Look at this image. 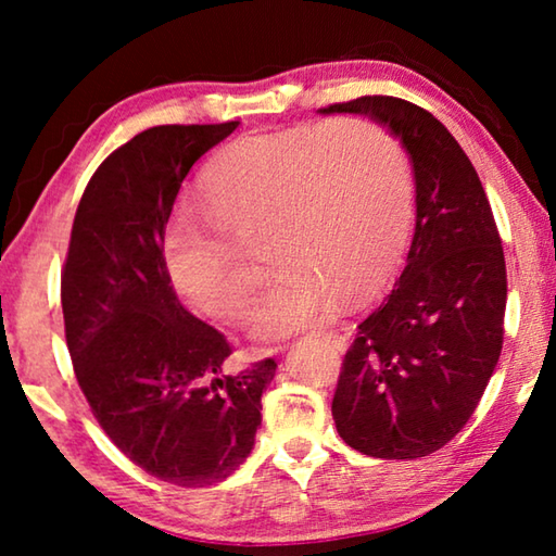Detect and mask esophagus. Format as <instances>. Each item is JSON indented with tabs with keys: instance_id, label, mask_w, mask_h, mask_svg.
<instances>
[{
	"instance_id": "34e87169",
	"label": "esophagus",
	"mask_w": 556,
	"mask_h": 556,
	"mask_svg": "<svg viewBox=\"0 0 556 556\" xmlns=\"http://www.w3.org/2000/svg\"><path fill=\"white\" fill-rule=\"evenodd\" d=\"M318 336H324L328 343H333V345L338 348V351H343V348L348 345V343H345V336H341V333H333V331H331V333H318Z\"/></svg>"
}]
</instances>
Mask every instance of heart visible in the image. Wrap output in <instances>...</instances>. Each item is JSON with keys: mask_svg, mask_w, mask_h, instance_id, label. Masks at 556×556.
I'll list each match as a JSON object with an SVG mask.
<instances>
[{"mask_svg": "<svg viewBox=\"0 0 556 556\" xmlns=\"http://www.w3.org/2000/svg\"><path fill=\"white\" fill-rule=\"evenodd\" d=\"M201 195L205 213L184 208L166 223V275L193 308L232 321L257 277L231 241L267 242L279 271L250 316L260 341L306 331L333 314L336 296L361 301L382 287L414 213L407 154L368 119L242 137L205 168Z\"/></svg>", "mask_w": 556, "mask_h": 556, "instance_id": "b5f03b06", "label": "heart"}]
</instances>
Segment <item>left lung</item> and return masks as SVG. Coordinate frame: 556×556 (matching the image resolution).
I'll return each instance as SVG.
<instances>
[{
    "instance_id": "1",
    "label": "left lung",
    "mask_w": 556,
    "mask_h": 556,
    "mask_svg": "<svg viewBox=\"0 0 556 556\" xmlns=\"http://www.w3.org/2000/svg\"><path fill=\"white\" fill-rule=\"evenodd\" d=\"M321 112L388 127L417 191L407 267L348 348L331 404L336 429L365 456H429L464 429L501 357L507 275L491 203L431 112L390 96Z\"/></svg>"
}]
</instances>
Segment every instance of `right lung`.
I'll list each match as a JSON object with an SVG mask.
<instances>
[{
    "instance_id": "obj_1",
    "label": "right lung",
    "mask_w": 556,
    "mask_h": 556,
    "mask_svg": "<svg viewBox=\"0 0 556 556\" xmlns=\"http://www.w3.org/2000/svg\"><path fill=\"white\" fill-rule=\"evenodd\" d=\"M238 125H162L115 149L75 211L61 277L92 414L131 464L181 488L220 483L250 456L277 370L271 357L230 370V343L181 306L162 252L184 178Z\"/></svg>"
}]
</instances>
